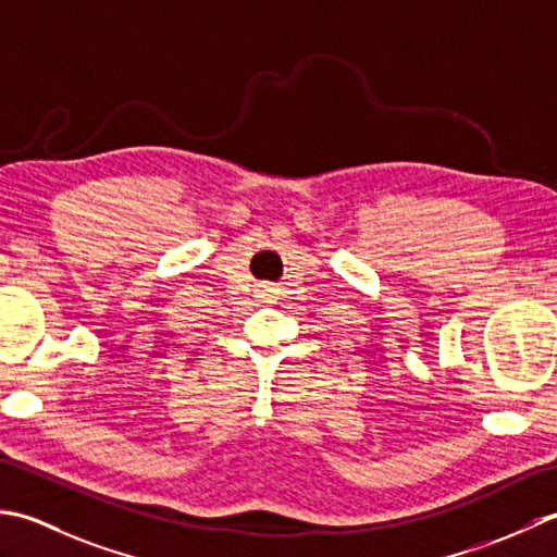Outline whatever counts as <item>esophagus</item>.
Returning <instances> with one entry per match:
<instances>
[{
	"label": "esophagus",
	"mask_w": 557,
	"mask_h": 557,
	"mask_svg": "<svg viewBox=\"0 0 557 557\" xmlns=\"http://www.w3.org/2000/svg\"><path fill=\"white\" fill-rule=\"evenodd\" d=\"M276 295H278V290L274 286H262V298L264 300H276Z\"/></svg>",
	"instance_id": "34e87169"
}]
</instances>
